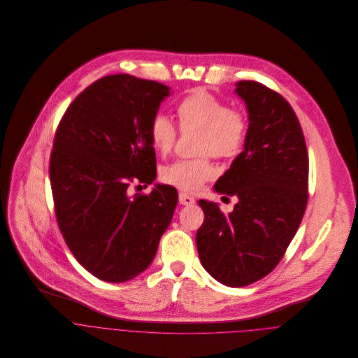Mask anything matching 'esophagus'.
Segmentation results:
<instances>
[{"mask_svg": "<svg viewBox=\"0 0 358 358\" xmlns=\"http://www.w3.org/2000/svg\"><path fill=\"white\" fill-rule=\"evenodd\" d=\"M178 201L181 205H185V206H189V205H194L195 203V199L194 196L185 194V192H180L178 194Z\"/></svg>", "mask_w": 358, "mask_h": 358, "instance_id": "1", "label": "esophagus"}]
</instances>
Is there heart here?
Wrapping results in <instances>:
<instances>
[{"mask_svg":"<svg viewBox=\"0 0 358 358\" xmlns=\"http://www.w3.org/2000/svg\"><path fill=\"white\" fill-rule=\"evenodd\" d=\"M177 113L181 132H199L196 155L203 157L171 163L163 169L162 180L184 192H196L215 177V169L206 156L231 159L239 155L248 139L249 122L242 110L229 108L205 90L185 96L178 103ZM149 136L156 152L169 155L178 132L167 115L156 113L149 125Z\"/></svg>","mask_w":358,"mask_h":358,"instance_id":"heart-1","label":"heart"}]
</instances>
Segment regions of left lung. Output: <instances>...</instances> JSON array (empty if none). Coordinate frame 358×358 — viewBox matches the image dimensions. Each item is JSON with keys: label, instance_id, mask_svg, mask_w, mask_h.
I'll list each match as a JSON object with an SVG mask.
<instances>
[{"label": "left lung", "instance_id": "1", "mask_svg": "<svg viewBox=\"0 0 358 358\" xmlns=\"http://www.w3.org/2000/svg\"><path fill=\"white\" fill-rule=\"evenodd\" d=\"M234 92L249 112L248 139L213 188L239 202L229 215L215 202H198L205 219L196 249L216 281L246 287L270 274L294 239L308 202L309 160L302 128L284 96L245 80Z\"/></svg>", "mask_w": 358, "mask_h": 358}]
</instances>
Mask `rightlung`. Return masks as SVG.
Segmentation results:
<instances>
[{"label": "right lung", "mask_w": 358, "mask_h": 358, "mask_svg": "<svg viewBox=\"0 0 358 358\" xmlns=\"http://www.w3.org/2000/svg\"><path fill=\"white\" fill-rule=\"evenodd\" d=\"M169 95L157 81L106 76L70 103L57 127L49 167L57 224L77 262L102 281L143 273L173 219L174 187L128 192L131 182L156 178L149 125Z\"/></svg>", "instance_id": "obj_1"}]
</instances>
